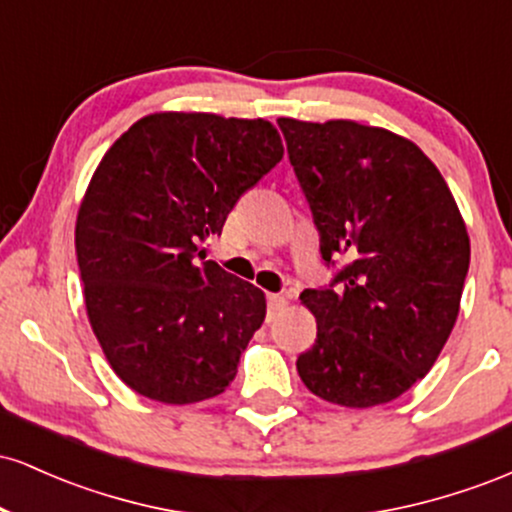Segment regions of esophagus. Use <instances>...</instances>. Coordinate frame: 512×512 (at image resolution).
Wrapping results in <instances>:
<instances>
[{"label":"esophagus","mask_w":512,"mask_h":512,"mask_svg":"<svg viewBox=\"0 0 512 512\" xmlns=\"http://www.w3.org/2000/svg\"><path fill=\"white\" fill-rule=\"evenodd\" d=\"M267 305H269V315L274 317L276 313H281V310H284L286 305H289V301H286V298L281 296V293H269Z\"/></svg>","instance_id":"1"}]
</instances>
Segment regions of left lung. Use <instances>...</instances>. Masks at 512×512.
<instances>
[{
	"mask_svg": "<svg viewBox=\"0 0 512 512\" xmlns=\"http://www.w3.org/2000/svg\"><path fill=\"white\" fill-rule=\"evenodd\" d=\"M322 260L346 255L331 289H305L317 337L296 368L313 395L366 409L409 390L448 342L469 236L448 182L424 151L354 120L279 117Z\"/></svg>",
	"mask_w": 512,
	"mask_h": 512,
	"instance_id": "1",
	"label": "left lung"
}]
</instances>
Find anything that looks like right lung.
<instances>
[{
    "label": "right lung",
    "instance_id": "obj_1",
    "mask_svg": "<svg viewBox=\"0 0 512 512\" xmlns=\"http://www.w3.org/2000/svg\"><path fill=\"white\" fill-rule=\"evenodd\" d=\"M284 156L272 122L154 113L105 151L76 216L88 322L127 387L163 404L221 395L267 315L264 293L199 240ZM200 259L197 261L196 257Z\"/></svg>",
    "mask_w": 512,
    "mask_h": 512
}]
</instances>
